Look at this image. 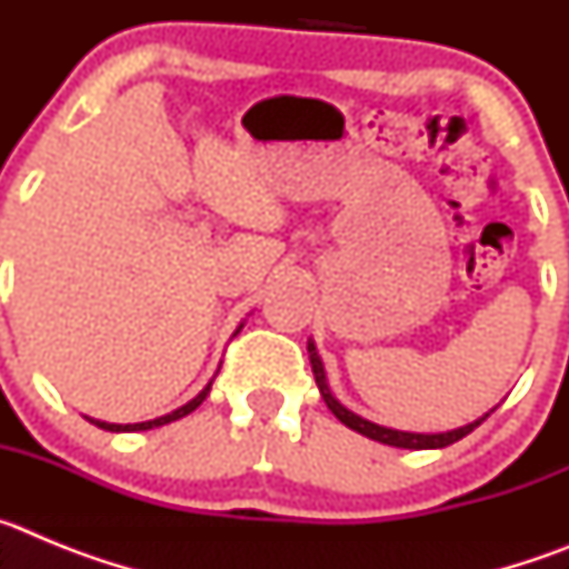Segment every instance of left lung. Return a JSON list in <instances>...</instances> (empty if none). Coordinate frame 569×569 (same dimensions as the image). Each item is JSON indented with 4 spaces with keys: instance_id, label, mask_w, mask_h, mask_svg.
Here are the masks:
<instances>
[{
    "instance_id": "8db88e82",
    "label": "left lung",
    "mask_w": 569,
    "mask_h": 569,
    "mask_svg": "<svg viewBox=\"0 0 569 569\" xmlns=\"http://www.w3.org/2000/svg\"><path fill=\"white\" fill-rule=\"evenodd\" d=\"M308 353H310V365H313L316 385H319V390H321V399H325V405H328L330 410H333L336 419H339L341 425L350 427V430H356V433L367 436V439L381 441V445L405 447V450H436V447H447V445H453V441L465 439L467 433H472V430H476V427H479L481 421H485L487 416H490L492 410H496V407H492L490 413L481 416L479 421H472V425L459 427V430H450V433H401V430H390V427L373 425V421L361 419V416L350 413L347 407H341L339 401L333 399V393H330L328 379H325V367H321V359H319V353H316L313 341H308Z\"/></svg>"
}]
</instances>
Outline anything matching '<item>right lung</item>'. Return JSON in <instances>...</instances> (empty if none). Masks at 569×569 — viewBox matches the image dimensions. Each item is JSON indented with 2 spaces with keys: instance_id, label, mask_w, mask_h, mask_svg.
Segmentation results:
<instances>
[{
  "instance_id": "right-lung-1",
  "label": "right lung",
  "mask_w": 569,
  "mask_h": 569,
  "mask_svg": "<svg viewBox=\"0 0 569 569\" xmlns=\"http://www.w3.org/2000/svg\"><path fill=\"white\" fill-rule=\"evenodd\" d=\"M208 393H210V385L204 387L202 393L196 396L193 401H188V405L179 407V410H173V413L159 416V419H153V421H142V425H108V421H97V419H90V421H93V425H97V427H102V430H110V433H133V430H153V427L170 425V421H176V419H182V416L193 413L196 407H199L204 399H208Z\"/></svg>"
}]
</instances>
